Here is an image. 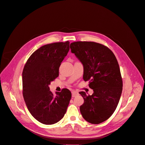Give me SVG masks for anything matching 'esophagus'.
Here are the masks:
<instances>
[{"label": "esophagus", "instance_id": "34e87169", "mask_svg": "<svg viewBox=\"0 0 145 145\" xmlns=\"http://www.w3.org/2000/svg\"><path fill=\"white\" fill-rule=\"evenodd\" d=\"M78 95V93L77 91H72V97H75L76 96H77Z\"/></svg>", "mask_w": 145, "mask_h": 145}]
</instances>
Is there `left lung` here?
Wrapping results in <instances>:
<instances>
[{
	"instance_id": "1",
	"label": "left lung",
	"mask_w": 145,
	"mask_h": 145,
	"mask_svg": "<svg viewBox=\"0 0 145 145\" xmlns=\"http://www.w3.org/2000/svg\"><path fill=\"white\" fill-rule=\"evenodd\" d=\"M70 48L83 66V80L89 81L94 91L92 95L79 93L84 99L81 114L90 123H101L115 111L121 94L123 82L117 59L111 50L99 43L75 42Z\"/></svg>"
}]
</instances>
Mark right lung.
<instances>
[{"label":"right lung","mask_w":145,"mask_h":145,"mask_svg":"<svg viewBox=\"0 0 145 145\" xmlns=\"http://www.w3.org/2000/svg\"><path fill=\"white\" fill-rule=\"evenodd\" d=\"M69 50V41L43 45L31 55L24 68V100L31 114L43 124L52 125L62 119L71 99L69 89L54 95L49 87L59 76V67Z\"/></svg>","instance_id":"obj_1"}]
</instances>
